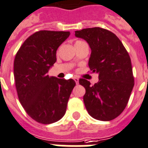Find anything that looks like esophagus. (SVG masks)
Wrapping results in <instances>:
<instances>
[{
	"label": "esophagus",
	"instance_id": "34e87169",
	"mask_svg": "<svg viewBox=\"0 0 148 148\" xmlns=\"http://www.w3.org/2000/svg\"><path fill=\"white\" fill-rule=\"evenodd\" d=\"M73 79H74V81L75 82V83H76V84L79 83V79H78V78L74 77V78H73Z\"/></svg>",
	"mask_w": 148,
	"mask_h": 148
}]
</instances>
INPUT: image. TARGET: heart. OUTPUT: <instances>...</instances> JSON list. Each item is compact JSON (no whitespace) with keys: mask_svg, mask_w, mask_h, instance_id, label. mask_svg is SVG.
<instances>
[{"mask_svg":"<svg viewBox=\"0 0 148 148\" xmlns=\"http://www.w3.org/2000/svg\"><path fill=\"white\" fill-rule=\"evenodd\" d=\"M85 42H83V41H82V40H77V41H75V46H78V45H80L82 44V43H84Z\"/></svg>","mask_w":148,"mask_h":148,"instance_id":"b5f03b06","label":"heart"}]
</instances>
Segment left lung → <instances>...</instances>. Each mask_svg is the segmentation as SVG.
Wrapping results in <instances>:
<instances>
[{"label": "left lung", "mask_w": 148, "mask_h": 148, "mask_svg": "<svg viewBox=\"0 0 148 148\" xmlns=\"http://www.w3.org/2000/svg\"><path fill=\"white\" fill-rule=\"evenodd\" d=\"M91 48L88 66L99 74V82L92 86L80 79L86 88L83 101L91 116L100 121H111L120 115L127 106L134 87V76L129 54L112 32L101 27L75 32Z\"/></svg>", "instance_id": "left-lung-1"}]
</instances>
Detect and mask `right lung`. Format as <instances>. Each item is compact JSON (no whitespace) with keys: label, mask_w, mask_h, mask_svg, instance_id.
<instances>
[{"label":"right lung","mask_w":148,"mask_h":148,"mask_svg":"<svg viewBox=\"0 0 148 148\" xmlns=\"http://www.w3.org/2000/svg\"><path fill=\"white\" fill-rule=\"evenodd\" d=\"M69 31L40 30L24 41L14 59V75L20 102L28 115L41 124L62 119L75 82L47 74L56 61V50Z\"/></svg>","instance_id":"obj_1"}]
</instances>
